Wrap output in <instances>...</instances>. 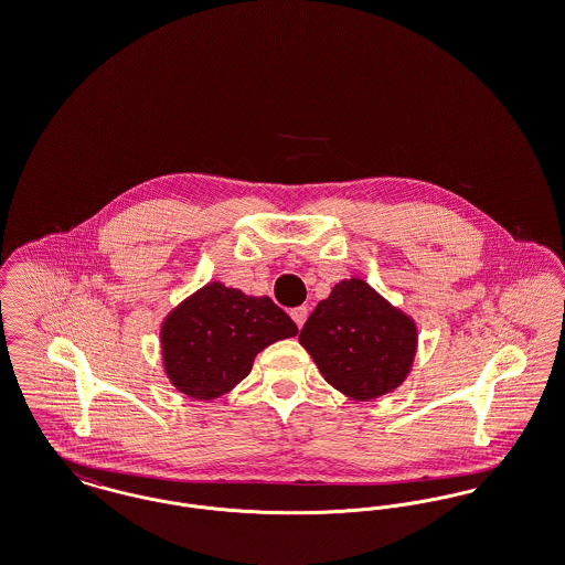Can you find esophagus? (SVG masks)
<instances>
[{
    "instance_id": "1",
    "label": "esophagus",
    "mask_w": 565,
    "mask_h": 565,
    "mask_svg": "<svg viewBox=\"0 0 565 565\" xmlns=\"http://www.w3.org/2000/svg\"><path fill=\"white\" fill-rule=\"evenodd\" d=\"M290 316H292V320H295L296 326H298V328H302V323L307 320V307H295V309L290 311Z\"/></svg>"
}]
</instances>
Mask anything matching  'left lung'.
<instances>
[{
    "instance_id": "left-lung-1",
    "label": "left lung",
    "mask_w": 565,
    "mask_h": 565,
    "mask_svg": "<svg viewBox=\"0 0 565 565\" xmlns=\"http://www.w3.org/2000/svg\"><path fill=\"white\" fill-rule=\"evenodd\" d=\"M298 341L334 390L366 403L406 381L417 353V323L362 277H351L318 302Z\"/></svg>"
}]
</instances>
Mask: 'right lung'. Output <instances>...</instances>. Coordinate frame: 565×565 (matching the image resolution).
<instances>
[{
  "mask_svg": "<svg viewBox=\"0 0 565 565\" xmlns=\"http://www.w3.org/2000/svg\"><path fill=\"white\" fill-rule=\"evenodd\" d=\"M296 334V323L269 296L210 281L162 320V369L178 392L214 401L249 375L260 351Z\"/></svg>",
  "mask_w": 565,
  "mask_h": 565,
  "instance_id": "1",
  "label": "right lung"
}]
</instances>
